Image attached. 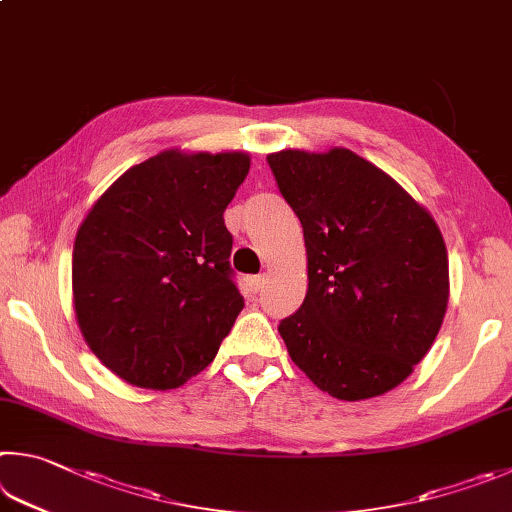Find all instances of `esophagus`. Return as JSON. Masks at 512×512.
Segmentation results:
<instances>
[{
  "label": "esophagus",
  "mask_w": 512,
  "mask_h": 512,
  "mask_svg": "<svg viewBox=\"0 0 512 512\" xmlns=\"http://www.w3.org/2000/svg\"><path fill=\"white\" fill-rule=\"evenodd\" d=\"M264 284H266V277H264V275L248 277V286H250V291H253V293H259V291H262Z\"/></svg>",
  "instance_id": "1"
}]
</instances>
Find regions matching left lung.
<instances>
[{
	"instance_id": "1",
	"label": "left lung",
	"mask_w": 512,
	"mask_h": 512,
	"mask_svg": "<svg viewBox=\"0 0 512 512\" xmlns=\"http://www.w3.org/2000/svg\"><path fill=\"white\" fill-rule=\"evenodd\" d=\"M268 165L306 246V297L277 327L288 356L340 401L398 387L448 309V250L434 217L345 147L273 152Z\"/></svg>"
}]
</instances>
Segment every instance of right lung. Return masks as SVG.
<instances>
[{"mask_svg": "<svg viewBox=\"0 0 512 512\" xmlns=\"http://www.w3.org/2000/svg\"><path fill=\"white\" fill-rule=\"evenodd\" d=\"M246 152L165 150L118 176L73 244V309L96 358L129 385L174 389L215 360L239 311L224 210Z\"/></svg>", "mask_w": 512, "mask_h": 512, "instance_id": "right-lung-1", "label": "right lung"}]
</instances>
